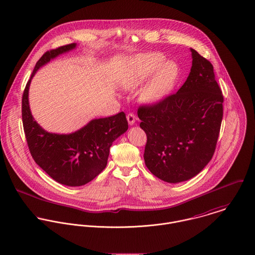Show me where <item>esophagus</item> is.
<instances>
[{
	"mask_svg": "<svg viewBox=\"0 0 255 255\" xmlns=\"http://www.w3.org/2000/svg\"><path fill=\"white\" fill-rule=\"evenodd\" d=\"M127 119H128V125H129V126H132V125L135 123V121H136V116H135L133 113H129V114H128Z\"/></svg>",
	"mask_w": 255,
	"mask_h": 255,
	"instance_id": "obj_1",
	"label": "esophagus"
}]
</instances>
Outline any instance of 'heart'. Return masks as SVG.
<instances>
[{"label":"heart","instance_id":"b5f03b06","mask_svg":"<svg viewBox=\"0 0 255 255\" xmlns=\"http://www.w3.org/2000/svg\"><path fill=\"white\" fill-rule=\"evenodd\" d=\"M163 60L158 54L143 56L139 64L122 79V87L127 90L137 88L161 65L141 92V98L145 102L154 103L161 100L171 92L179 75V68L174 62L162 65Z\"/></svg>","mask_w":255,"mask_h":255}]
</instances>
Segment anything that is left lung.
Masks as SVG:
<instances>
[{
  "label": "left lung",
  "instance_id": "left-lung-1",
  "mask_svg": "<svg viewBox=\"0 0 255 255\" xmlns=\"http://www.w3.org/2000/svg\"><path fill=\"white\" fill-rule=\"evenodd\" d=\"M190 51V73L178 92L137 110L147 136L146 167L171 183L193 178L209 163L223 119L224 97L213 66Z\"/></svg>",
  "mask_w": 255,
  "mask_h": 255
}]
</instances>
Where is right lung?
<instances>
[{
    "label": "right lung",
    "mask_w": 255,
    "mask_h": 255,
    "mask_svg": "<svg viewBox=\"0 0 255 255\" xmlns=\"http://www.w3.org/2000/svg\"><path fill=\"white\" fill-rule=\"evenodd\" d=\"M75 47V43L68 44L46 52L39 59L23 91L21 108L23 129L34 161L53 180L69 186H80L96 178L107 166L113 141L128 128L124 112L92 120L70 134L48 132L33 119L28 103L32 77L39 68Z\"/></svg>",
    "instance_id": "right-lung-1"
}]
</instances>
